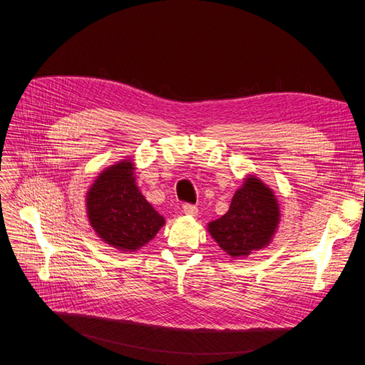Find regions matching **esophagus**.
I'll use <instances>...</instances> for the list:
<instances>
[{
	"mask_svg": "<svg viewBox=\"0 0 365 365\" xmlns=\"http://www.w3.org/2000/svg\"><path fill=\"white\" fill-rule=\"evenodd\" d=\"M182 212L185 215H187V216H197L198 208L195 205H192V204H185L183 208H182Z\"/></svg>",
	"mask_w": 365,
	"mask_h": 365,
	"instance_id": "34e87169",
	"label": "esophagus"
}]
</instances>
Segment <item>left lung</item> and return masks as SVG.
<instances>
[{
	"label": "left lung",
	"instance_id": "obj_1",
	"mask_svg": "<svg viewBox=\"0 0 365 365\" xmlns=\"http://www.w3.org/2000/svg\"><path fill=\"white\" fill-rule=\"evenodd\" d=\"M279 222L274 190L256 175H247L226 215L210 222L207 231L229 257L242 259L269 245Z\"/></svg>",
	"mask_w": 365,
	"mask_h": 365
}]
</instances>
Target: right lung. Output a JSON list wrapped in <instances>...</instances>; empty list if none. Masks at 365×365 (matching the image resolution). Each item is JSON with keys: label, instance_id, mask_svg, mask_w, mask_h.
Segmentation results:
<instances>
[{"label": "right lung", "instance_id": "right-lung-1", "mask_svg": "<svg viewBox=\"0 0 365 365\" xmlns=\"http://www.w3.org/2000/svg\"><path fill=\"white\" fill-rule=\"evenodd\" d=\"M133 158L102 170L87 190L90 226L105 244L133 253L155 238L165 219L140 192Z\"/></svg>", "mask_w": 365, "mask_h": 365}]
</instances>
